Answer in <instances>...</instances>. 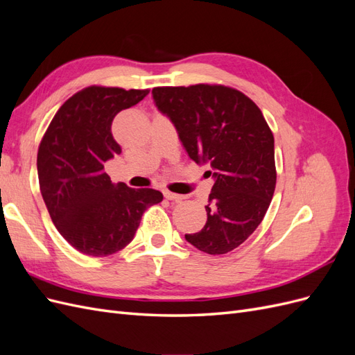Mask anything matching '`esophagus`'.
<instances>
[{
    "label": "esophagus",
    "mask_w": 355,
    "mask_h": 355,
    "mask_svg": "<svg viewBox=\"0 0 355 355\" xmlns=\"http://www.w3.org/2000/svg\"><path fill=\"white\" fill-rule=\"evenodd\" d=\"M164 197L170 201H175V202H179L184 200L185 197L184 196H179V194H175V192H170V191H164Z\"/></svg>",
    "instance_id": "obj_1"
}]
</instances>
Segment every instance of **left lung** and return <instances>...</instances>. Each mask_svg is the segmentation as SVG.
Masks as SVG:
<instances>
[{"instance_id": "left-lung-1", "label": "left lung", "mask_w": 355, "mask_h": 355, "mask_svg": "<svg viewBox=\"0 0 355 355\" xmlns=\"http://www.w3.org/2000/svg\"><path fill=\"white\" fill-rule=\"evenodd\" d=\"M153 96L189 158L209 163L214 178L207 222L185 234L187 241L209 254L237 249L259 227L275 191L274 136L262 111L222 84L155 87Z\"/></svg>"}]
</instances>
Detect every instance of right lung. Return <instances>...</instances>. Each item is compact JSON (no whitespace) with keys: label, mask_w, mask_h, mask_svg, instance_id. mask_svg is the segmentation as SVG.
I'll return each instance as SVG.
<instances>
[{"label":"right lung","mask_w":355,"mask_h":355,"mask_svg":"<svg viewBox=\"0 0 355 355\" xmlns=\"http://www.w3.org/2000/svg\"><path fill=\"white\" fill-rule=\"evenodd\" d=\"M149 93L89 85L63 103L42 136L38 182L50 218L73 249L108 256L130 243L144 211L163 201L153 188L114 185L105 163L121 154L111 133L114 116Z\"/></svg>","instance_id":"1"}]
</instances>
